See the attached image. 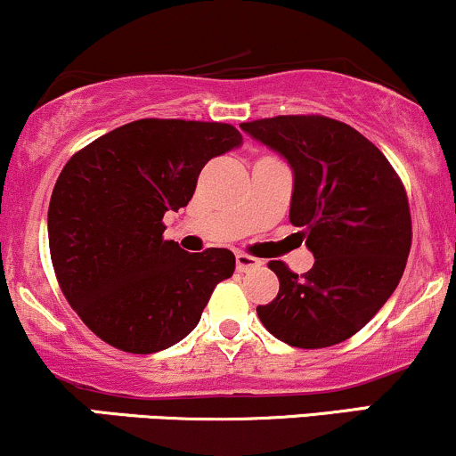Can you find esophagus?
<instances>
[{
    "label": "esophagus",
    "instance_id": "1",
    "mask_svg": "<svg viewBox=\"0 0 456 456\" xmlns=\"http://www.w3.org/2000/svg\"><path fill=\"white\" fill-rule=\"evenodd\" d=\"M262 260L254 258V256H248V254H237V271L239 273H248L251 269H256V266H260Z\"/></svg>",
    "mask_w": 456,
    "mask_h": 456
}]
</instances>
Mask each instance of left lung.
Wrapping results in <instances>:
<instances>
[{"label":"left lung","instance_id":"1","mask_svg":"<svg viewBox=\"0 0 456 456\" xmlns=\"http://www.w3.org/2000/svg\"><path fill=\"white\" fill-rule=\"evenodd\" d=\"M292 168L290 222L305 230L312 271L280 260V294L258 305L273 337L305 350L350 339L379 312L403 275L411 245L408 196L384 153L361 132L320 115L240 123Z\"/></svg>","mask_w":456,"mask_h":456}]
</instances>
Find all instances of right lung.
Masks as SVG:
<instances>
[{"mask_svg": "<svg viewBox=\"0 0 456 456\" xmlns=\"http://www.w3.org/2000/svg\"><path fill=\"white\" fill-rule=\"evenodd\" d=\"M243 144L228 123L141 119L69 158L48 205V248L68 303L102 341L132 354L179 344L200 322L234 254L164 240L208 159Z\"/></svg>", "mask_w": 456, "mask_h": 456, "instance_id": "add662e5", "label": "right lung"}]
</instances>
